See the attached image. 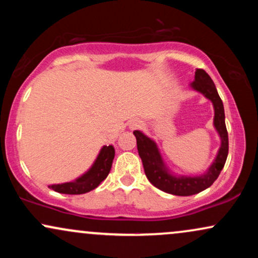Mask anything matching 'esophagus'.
I'll list each match as a JSON object with an SVG mask.
<instances>
[{"instance_id":"obj_1","label":"esophagus","mask_w":258,"mask_h":258,"mask_svg":"<svg viewBox=\"0 0 258 258\" xmlns=\"http://www.w3.org/2000/svg\"><path fill=\"white\" fill-rule=\"evenodd\" d=\"M130 130H137V128H141L142 127V121L139 120H132L131 122H130Z\"/></svg>"}]
</instances>
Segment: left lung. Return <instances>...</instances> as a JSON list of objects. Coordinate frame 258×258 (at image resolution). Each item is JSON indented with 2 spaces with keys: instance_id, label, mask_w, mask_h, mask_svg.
Wrapping results in <instances>:
<instances>
[{
  "instance_id": "8db88e82",
  "label": "left lung",
  "mask_w": 258,
  "mask_h": 258,
  "mask_svg": "<svg viewBox=\"0 0 258 258\" xmlns=\"http://www.w3.org/2000/svg\"><path fill=\"white\" fill-rule=\"evenodd\" d=\"M191 88L200 92L201 94L210 99L214 104L215 117L214 125L221 137V147L218 150L215 161L210 166L206 173L201 176H173L165 166L160 152L155 142L147 137L143 132L135 131L133 135L137 139V149L143 162L144 172L147 178L154 186L165 191V193L179 195V197H189L205 190L220 176L228 156V132L224 121V108L222 99L218 96L216 86L205 70L197 69L195 79L191 84Z\"/></svg>"
}]
</instances>
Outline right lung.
Here are the masks:
<instances>
[{"instance_id": "add662e5", "label": "right lung", "mask_w": 258, "mask_h": 258, "mask_svg": "<svg viewBox=\"0 0 258 258\" xmlns=\"http://www.w3.org/2000/svg\"><path fill=\"white\" fill-rule=\"evenodd\" d=\"M115 156V149L112 146H104L100 150L96 161L92 165V167L78 179L73 182L61 183V184H52L48 188L53 189L54 191L61 194H85L93 190L100 183L106 178L111 170L112 160Z\"/></svg>"}]
</instances>
